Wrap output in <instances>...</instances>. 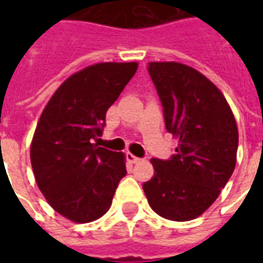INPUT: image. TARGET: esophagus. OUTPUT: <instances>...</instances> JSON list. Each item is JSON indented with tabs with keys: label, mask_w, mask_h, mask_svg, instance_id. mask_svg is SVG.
Listing matches in <instances>:
<instances>
[{
	"label": "esophagus",
	"mask_w": 263,
	"mask_h": 263,
	"mask_svg": "<svg viewBox=\"0 0 263 263\" xmlns=\"http://www.w3.org/2000/svg\"><path fill=\"white\" fill-rule=\"evenodd\" d=\"M126 159L129 160L131 163H139V162H141V158H137V156H134L132 154L126 155Z\"/></svg>",
	"instance_id": "34e87169"
}]
</instances>
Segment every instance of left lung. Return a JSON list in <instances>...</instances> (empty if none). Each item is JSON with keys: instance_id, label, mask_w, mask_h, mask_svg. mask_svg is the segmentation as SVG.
<instances>
[{"instance_id": "1", "label": "left lung", "mask_w": 263, "mask_h": 263, "mask_svg": "<svg viewBox=\"0 0 263 263\" xmlns=\"http://www.w3.org/2000/svg\"><path fill=\"white\" fill-rule=\"evenodd\" d=\"M148 71L163 107L166 131L179 139L171 159H152L143 183L149 205L173 221L203 214L235 169L238 129L222 92L200 71L175 62H152Z\"/></svg>"}]
</instances>
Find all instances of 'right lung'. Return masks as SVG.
<instances>
[{
    "label": "right lung",
    "mask_w": 263,
    "mask_h": 263,
    "mask_svg": "<svg viewBox=\"0 0 263 263\" xmlns=\"http://www.w3.org/2000/svg\"><path fill=\"white\" fill-rule=\"evenodd\" d=\"M138 65L98 63L69 79L49 100L31 145L36 183L48 203L74 222L104 215L126 175L125 158L94 143L105 114L131 80Z\"/></svg>",
    "instance_id": "add662e5"
}]
</instances>
